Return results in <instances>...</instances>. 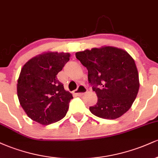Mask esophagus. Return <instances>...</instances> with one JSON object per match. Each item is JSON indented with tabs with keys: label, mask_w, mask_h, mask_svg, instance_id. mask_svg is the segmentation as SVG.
Instances as JSON below:
<instances>
[{
	"label": "esophagus",
	"mask_w": 158,
	"mask_h": 158,
	"mask_svg": "<svg viewBox=\"0 0 158 158\" xmlns=\"http://www.w3.org/2000/svg\"><path fill=\"white\" fill-rule=\"evenodd\" d=\"M86 92H87L86 87L83 85H80L78 86L77 89H76L75 90H74L73 93L75 94H77V95H78V96H81V95H83L84 94L86 93Z\"/></svg>",
	"instance_id": "34e87169"
}]
</instances>
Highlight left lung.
Here are the masks:
<instances>
[{"mask_svg":"<svg viewBox=\"0 0 158 158\" xmlns=\"http://www.w3.org/2000/svg\"><path fill=\"white\" fill-rule=\"evenodd\" d=\"M76 57L88 70V82L98 98L90 111L108 119H117L128 111L139 87L131 56L122 49L103 47L78 52Z\"/></svg>","mask_w":158,"mask_h":158,"instance_id":"left-lung-1","label":"left lung"}]
</instances>
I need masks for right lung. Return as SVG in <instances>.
<instances>
[{
  "label": "right lung",
  "instance_id": "obj_1",
  "mask_svg": "<svg viewBox=\"0 0 158 158\" xmlns=\"http://www.w3.org/2000/svg\"><path fill=\"white\" fill-rule=\"evenodd\" d=\"M70 60L65 52H46L23 65L17 84L20 104L29 117L41 125L63 119L73 99L56 75Z\"/></svg>",
  "mask_w": 158,
  "mask_h": 158
}]
</instances>
